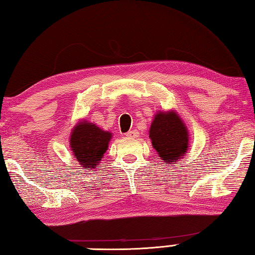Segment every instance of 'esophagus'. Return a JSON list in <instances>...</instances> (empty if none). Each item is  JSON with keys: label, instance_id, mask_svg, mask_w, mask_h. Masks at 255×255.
Listing matches in <instances>:
<instances>
[{"label": "esophagus", "instance_id": "1", "mask_svg": "<svg viewBox=\"0 0 255 255\" xmlns=\"http://www.w3.org/2000/svg\"><path fill=\"white\" fill-rule=\"evenodd\" d=\"M126 136L127 137H137L138 136V131L137 130H130V131H128L126 133Z\"/></svg>", "mask_w": 255, "mask_h": 255}]
</instances>
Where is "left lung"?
<instances>
[{
    "label": "left lung",
    "mask_w": 255,
    "mask_h": 255,
    "mask_svg": "<svg viewBox=\"0 0 255 255\" xmlns=\"http://www.w3.org/2000/svg\"><path fill=\"white\" fill-rule=\"evenodd\" d=\"M149 137L151 145L166 164L187 154L188 132L175 113H158L151 123Z\"/></svg>",
    "instance_id": "obj_1"
}]
</instances>
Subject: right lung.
<instances>
[{
    "mask_svg": "<svg viewBox=\"0 0 255 255\" xmlns=\"http://www.w3.org/2000/svg\"><path fill=\"white\" fill-rule=\"evenodd\" d=\"M112 133L88 122L77 125L70 138L75 158L83 168H95L108 148Z\"/></svg>",
    "mask_w": 255,
    "mask_h": 255,
    "instance_id": "1",
    "label": "right lung"
}]
</instances>
